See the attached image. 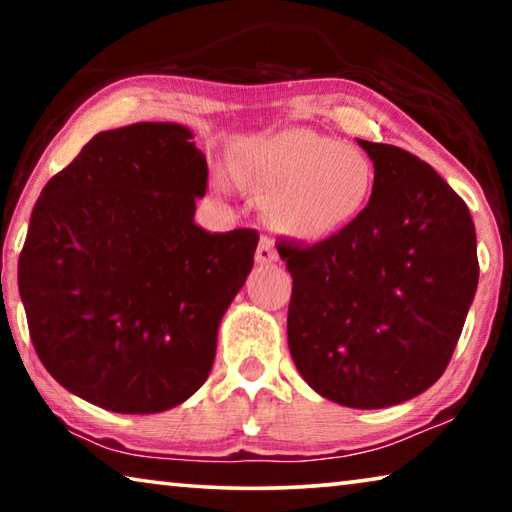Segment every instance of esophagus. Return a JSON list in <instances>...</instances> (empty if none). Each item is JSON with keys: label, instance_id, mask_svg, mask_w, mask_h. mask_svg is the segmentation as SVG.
Listing matches in <instances>:
<instances>
[{"label": "esophagus", "instance_id": "34e87169", "mask_svg": "<svg viewBox=\"0 0 512 512\" xmlns=\"http://www.w3.org/2000/svg\"><path fill=\"white\" fill-rule=\"evenodd\" d=\"M255 259H257V264H271V262H277V250H275V244H273L271 239H268V237L259 239Z\"/></svg>", "mask_w": 512, "mask_h": 512}]
</instances>
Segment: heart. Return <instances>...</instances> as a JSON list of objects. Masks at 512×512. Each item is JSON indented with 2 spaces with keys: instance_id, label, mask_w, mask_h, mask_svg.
Segmentation results:
<instances>
[{
  "instance_id": "obj_1",
  "label": "heart",
  "mask_w": 512,
  "mask_h": 512,
  "mask_svg": "<svg viewBox=\"0 0 512 512\" xmlns=\"http://www.w3.org/2000/svg\"><path fill=\"white\" fill-rule=\"evenodd\" d=\"M264 183L275 196L277 228L298 239H325L363 212L375 173L352 146L309 128H291L268 144Z\"/></svg>"
}]
</instances>
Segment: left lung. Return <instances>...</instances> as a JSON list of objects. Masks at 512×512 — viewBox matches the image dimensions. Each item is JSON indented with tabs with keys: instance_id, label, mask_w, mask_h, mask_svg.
I'll return each instance as SVG.
<instances>
[{
	"instance_id": "1",
	"label": "left lung",
	"mask_w": 512,
	"mask_h": 512,
	"mask_svg": "<svg viewBox=\"0 0 512 512\" xmlns=\"http://www.w3.org/2000/svg\"><path fill=\"white\" fill-rule=\"evenodd\" d=\"M375 164L368 205L314 246L277 241L293 277L287 334L327 400L384 409L427 391L461 339L479 284L470 210L418 155L359 140Z\"/></svg>"
}]
</instances>
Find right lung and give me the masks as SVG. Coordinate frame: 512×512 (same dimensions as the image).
Here are the masks:
<instances>
[{
    "instance_id": "add662e5",
    "label": "right lung",
    "mask_w": 512,
    "mask_h": 512,
    "mask_svg": "<svg viewBox=\"0 0 512 512\" xmlns=\"http://www.w3.org/2000/svg\"><path fill=\"white\" fill-rule=\"evenodd\" d=\"M207 162L178 124L94 135L42 189L17 287L42 366L115 413H160L210 375L259 232L194 223Z\"/></svg>"
}]
</instances>
